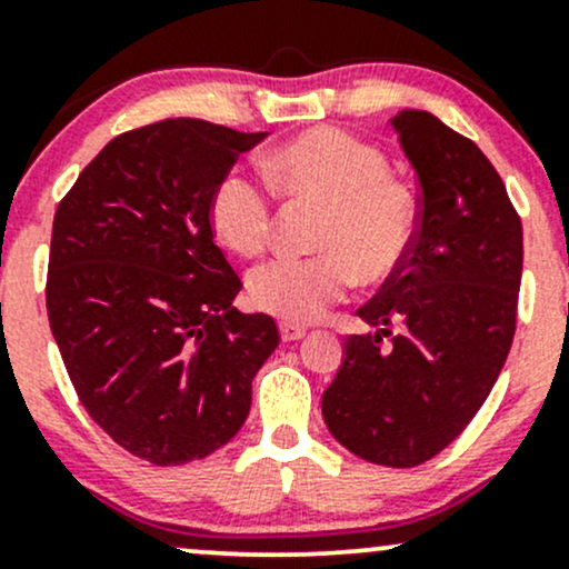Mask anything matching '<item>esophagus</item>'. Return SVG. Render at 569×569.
<instances>
[{
    "mask_svg": "<svg viewBox=\"0 0 569 569\" xmlns=\"http://www.w3.org/2000/svg\"><path fill=\"white\" fill-rule=\"evenodd\" d=\"M279 333H282V341H298L307 336V328L296 326V322H279Z\"/></svg>",
    "mask_w": 569,
    "mask_h": 569,
    "instance_id": "obj_1",
    "label": "esophagus"
}]
</instances>
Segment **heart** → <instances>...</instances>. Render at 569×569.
Segmentation results:
<instances>
[{
  "label": "heart",
  "instance_id": "1",
  "mask_svg": "<svg viewBox=\"0 0 569 569\" xmlns=\"http://www.w3.org/2000/svg\"><path fill=\"white\" fill-rule=\"evenodd\" d=\"M266 173L282 192L326 206L311 258H273L247 277L252 303L287 322H311L358 282L393 277L415 247L418 206L388 179L382 151L347 132L309 130L266 157ZM271 194L241 170L213 187L209 224L217 241L252 258L271 233Z\"/></svg>",
  "mask_w": 569,
  "mask_h": 569
}]
</instances>
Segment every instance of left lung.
Wrapping results in <instances>:
<instances>
[{
	"instance_id": "obj_1",
	"label": "left lung",
	"mask_w": 569,
	"mask_h": 569,
	"mask_svg": "<svg viewBox=\"0 0 569 569\" xmlns=\"http://www.w3.org/2000/svg\"><path fill=\"white\" fill-rule=\"evenodd\" d=\"M420 184L405 266L358 317L375 333L345 341L322 393L336 442L382 467H418L467 429L491 393L516 333L523 230L507 189L469 138L429 111L390 119ZM390 321L395 345L380 348Z\"/></svg>"
}]
</instances>
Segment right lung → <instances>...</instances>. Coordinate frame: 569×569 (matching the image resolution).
<instances>
[{
    "instance_id": "add662e5",
    "label": "right lung",
    "mask_w": 569,
    "mask_h": 569,
    "mask_svg": "<svg viewBox=\"0 0 569 569\" xmlns=\"http://www.w3.org/2000/svg\"><path fill=\"white\" fill-rule=\"evenodd\" d=\"M268 132L164 119L113 138L53 217L48 320L83 407L157 467L236 437L277 322L241 315V279L213 243L209 200Z\"/></svg>"
}]
</instances>
